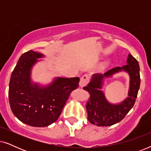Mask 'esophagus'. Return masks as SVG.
<instances>
[{
	"label": "esophagus",
	"instance_id": "obj_1",
	"mask_svg": "<svg viewBox=\"0 0 151 151\" xmlns=\"http://www.w3.org/2000/svg\"><path fill=\"white\" fill-rule=\"evenodd\" d=\"M88 82H89V77H88L87 74H85L80 78L79 82L80 87H83V86H86L88 83Z\"/></svg>",
	"mask_w": 151,
	"mask_h": 151
}]
</instances>
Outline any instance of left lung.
<instances>
[{"mask_svg": "<svg viewBox=\"0 0 151 151\" xmlns=\"http://www.w3.org/2000/svg\"><path fill=\"white\" fill-rule=\"evenodd\" d=\"M127 63V65L115 67L104 74H93L89 83L83 88L90 94V98L86 103V109L87 119L92 124L98 127L115 124L123 119L133 108L140 86L139 66L137 60L131 54L128 55ZM123 71L128 73L130 79L128 97L122 102L113 104L107 100L102 87L106 79Z\"/></svg>", "mask_w": 151, "mask_h": 151, "instance_id": "left-lung-1", "label": "left lung"}]
</instances>
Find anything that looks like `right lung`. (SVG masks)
Here are the masks:
<instances>
[{
	"label": "right lung",
	"instance_id": "obj_1",
	"mask_svg": "<svg viewBox=\"0 0 151 151\" xmlns=\"http://www.w3.org/2000/svg\"><path fill=\"white\" fill-rule=\"evenodd\" d=\"M45 55L30 50L20 57L12 72L9 86V100L14 115L22 123L45 127L58 118L72 91L77 88L80 78H54L48 84L32 79L34 66Z\"/></svg>",
	"mask_w": 151,
	"mask_h": 151
}]
</instances>
